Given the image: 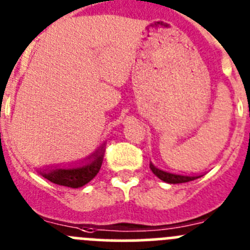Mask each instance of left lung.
I'll list each match as a JSON object with an SVG mask.
<instances>
[{
    "label": "left lung",
    "mask_w": 250,
    "mask_h": 250,
    "mask_svg": "<svg viewBox=\"0 0 250 250\" xmlns=\"http://www.w3.org/2000/svg\"><path fill=\"white\" fill-rule=\"evenodd\" d=\"M150 168L160 180L165 181L167 183H185L189 182V181H193L196 178H200L201 176H182V175H176V173H170L166 172V171H162L157 167L153 166L152 164H150Z\"/></svg>",
    "instance_id": "1"
}]
</instances>
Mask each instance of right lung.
I'll return each instance as SVG.
<instances>
[{
  "instance_id": "1",
  "label": "right lung",
  "mask_w": 250,
  "mask_h": 250,
  "mask_svg": "<svg viewBox=\"0 0 250 250\" xmlns=\"http://www.w3.org/2000/svg\"><path fill=\"white\" fill-rule=\"evenodd\" d=\"M105 145V144H104ZM104 145L91 155L93 159L84 166L74 167V168H54V170L41 171V175L47 178L50 182L61 185V186L78 188L88 182H90L99 172L103 164V155H104ZM90 159V157H89Z\"/></svg>"
}]
</instances>
